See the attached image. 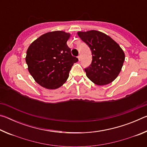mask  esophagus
Wrapping results in <instances>:
<instances>
[{
    "mask_svg": "<svg viewBox=\"0 0 147 147\" xmlns=\"http://www.w3.org/2000/svg\"><path fill=\"white\" fill-rule=\"evenodd\" d=\"M78 60H79V61H80V59H81V56L79 55V56H78Z\"/></svg>",
    "mask_w": 147,
    "mask_h": 147,
    "instance_id": "1",
    "label": "esophagus"
}]
</instances>
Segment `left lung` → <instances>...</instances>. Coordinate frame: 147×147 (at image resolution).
<instances>
[{
	"label": "left lung",
	"instance_id": "left-lung-1",
	"mask_svg": "<svg viewBox=\"0 0 147 147\" xmlns=\"http://www.w3.org/2000/svg\"><path fill=\"white\" fill-rule=\"evenodd\" d=\"M78 35L91 51L92 62L85 69L88 78L98 86L112 82L120 73L125 59L120 46L99 31L78 32Z\"/></svg>",
	"mask_w": 147,
	"mask_h": 147
}]
</instances>
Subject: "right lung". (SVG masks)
Wrapping results in <instances>:
<instances>
[{
  "label": "right lung",
  "mask_w": 147,
  "mask_h": 147,
  "mask_svg": "<svg viewBox=\"0 0 147 147\" xmlns=\"http://www.w3.org/2000/svg\"><path fill=\"white\" fill-rule=\"evenodd\" d=\"M69 38L70 34L63 31L48 32L36 39L27 50L29 73L43 88L61 87L67 80L72 66L78 61L67 45Z\"/></svg>",
  "instance_id": "obj_1"
}]
</instances>
